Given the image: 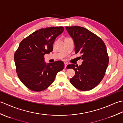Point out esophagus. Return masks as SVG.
Returning <instances> with one entry per match:
<instances>
[{
    "mask_svg": "<svg viewBox=\"0 0 123 123\" xmlns=\"http://www.w3.org/2000/svg\"><path fill=\"white\" fill-rule=\"evenodd\" d=\"M67 66H68V63H67V62H64V68H66Z\"/></svg>",
    "mask_w": 123,
    "mask_h": 123,
    "instance_id": "obj_1",
    "label": "esophagus"
}]
</instances>
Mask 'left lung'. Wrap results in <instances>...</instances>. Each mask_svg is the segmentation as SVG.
Returning <instances> with one entry per match:
<instances>
[{
  "label": "left lung",
  "mask_w": 123,
  "mask_h": 123,
  "mask_svg": "<svg viewBox=\"0 0 123 123\" xmlns=\"http://www.w3.org/2000/svg\"><path fill=\"white\" fill-rule=\"evenodd\" d=\"M66 28L74 41L75 53L81 54L80 57L83 60L79 66L68 65V69L75 71L70 82L79 90H91L103 80L107 68L109 56L105 43L84 27L74 26Z\"/></svg>",
  "instance_id": "left-lung-1"
}]
</instances>
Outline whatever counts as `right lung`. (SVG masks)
I'll return each mask as SVG.
<instances>
[{"label":"right lung","instance_id":"1","mask_svg":"<svg viewBox=\"0 0 123 123\" xmlns=\"http://www.w3.org/2000/svg\"><path fill=\"white\" fill-rule=\"evenodd\" d=\"M63 31L62 26L41 28L20 43L14 54L16 71L29 89L37 92L46 89L53 82L57 72L64 69L62 61L48 64L44 62V55L53 51L54 41Z\"/></svg>","mask_w":123,"mask_h":123}]
</instances>
